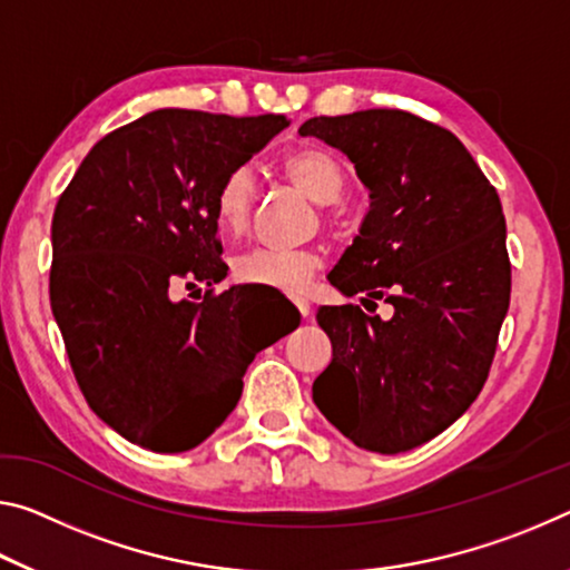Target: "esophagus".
Listing matches in <instances>:
<instances>
[{
  "mask_svg": "<svg viewBox=\"0 0 570 570\" xmlns=\"http://www.w3.org/2000/svg\"><path fill=\"white\" fill-rule=\"evenodd\" d=\"M292 302L296 309H299L302 317H309V299H304L302 294H292Z\"/></svg>",
  "mask_w": 570,
  "mask_h": 570,
  "instance_id": "obj_1",
  "label": "esophagus"
}]
</instances>
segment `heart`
<instances>
[{
  "instance_id": "heart-1",
  "label": "heart",
  "mask_w": 570,
  "mask_h": 570,
  "mask_svg": "<svg viewBox=\"0 0 570 570\" xmlns=\"http://www.w3.org/2000/svg\"><path fill=\"white\" fill-rule=\"evenodd\" d=\"M288 183H294L304 195L317 203L337 200L345 189V171L334 155L322 147L288 149L278 161ZM256 183L248 167H238L223 177L215 193V225L223 238H238L248 228L253 213ZM320 268V256L309 248H268L258 246L233 261V276L240 284L271 286L282 292H299L314 271Z\"/></svg>"
}]
</instances>
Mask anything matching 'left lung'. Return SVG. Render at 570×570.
<instances>
[{
	"label": "left lung",
	"mask_w": 570,
	"mask_h": 570,
	"mask_svg": "<svg viewBox=\"0 0 570 570\" xmlns=\"http://www.w3.org/2000/svg\"><path fill=\"white\" fill-rule=\"evenodd\" d=\"M299 134L345 151L370 189L330 284L367 294L365 309L393 304L391 320L322 306L332 363L312 399L352 444L401 454L449 429L490 375L512 286L500 197L454 134L399 108L314 116Z\"/></svg>",
	"instance_id": "1"
}]
</instances>
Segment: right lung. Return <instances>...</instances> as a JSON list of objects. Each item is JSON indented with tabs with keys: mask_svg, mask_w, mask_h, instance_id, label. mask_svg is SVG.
<instances>
[{
	"mask_svg": "<svg viewBox=\"0 0 570 570\" xmlns=\"http://www.w3.org/2000/svg\"><path fill=\"white\" fill-rule=\"evenodd\" d=\"M286 126L282 114L159 108L106 134L60 195L50 306L80 393L131 444H203L236 409L253 357L299 327H256L243 286L177 302L228 276L215 193Z\"/></svg>",
	"mask_w": 570,
	"mask_h": 570,
	"instance_id": "obj_1",
	"label": "right lung"
}]
</instances>
